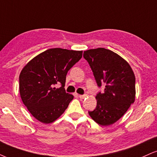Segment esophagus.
Returning <instances> with one entry per match:
<instances>
[{"label":"esophagus","instance_id":"34e87169","mask_svg":"<svg viewBox=\"0 0 157 157\" xmlns=\"http://www.w3.org/2000/svg\"><path fill=\"white\" fill-rule=\"evenodd\" d=\"M78 97L80 99H84V98H85L86 97V94H79Z\"/></svg>","mask_w":157,"mask_h":157}]
</instances>
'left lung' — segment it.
<instances>
[{"label":"left lung","mask_w":157,"mask_h":157,"mask_svg":"<svg viewBox=\"0 0 157 157\" xmlns=\"http://www.w3.org/2000/svg\"><path fill=\"white\" fill-rule=\"evenodd\" d=\"M84 58L92 69L98 87L97 106L89 114L102 126L115 123L135 101V77L127 61L109 49L98 48L84 52Z\"/></svg>","instance_id":"8db88e82"}]
</instances>
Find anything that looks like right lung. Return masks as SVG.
<instances>
[{
  "mask_svg": "<svg viewBox=\"0 0 157 157\" xmlns=\"http://www.w3.org/2000/svg\"><path fill=\"white\" fill-rule=\"evenodd\" d=\"M82 52L61 48L47 49L31 59L21 71V98L30 113L40 122H53L73 99L64 86L67 71L82 57ZM58 83L61 86L56 88Z\"/></svg>",
  "mask_w": 157,
  "mask_h": 157,
  "instance_id": "add662e5",
  "label": "right lung"
}]
</instances>
